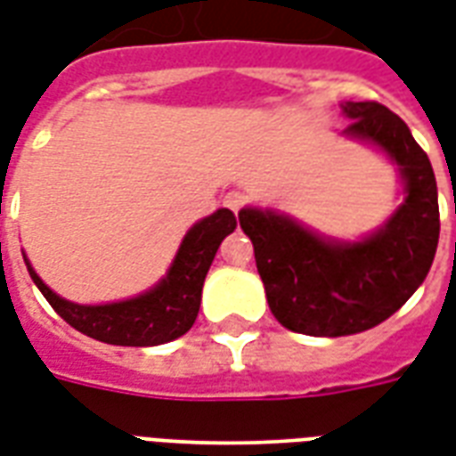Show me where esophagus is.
Returning <instances> with one entry per match:
<instances>
[{"instance_id":"34e87169","label":"esophagus","mask_w":456,"mask_h":456,"mask_svg":"<svg viewBox=\"0 0 456 456\" xmlns=\"http://www.w3.org/2000/svg\"><path fill=\"white\" fill-rule=\"evenodd\" d=\"M224 205H227L232 212H239V209L247 205V195H244L241 190H232V192L224 195Z\"/></svg>"}]
</instances>
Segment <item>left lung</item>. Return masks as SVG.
I'll return each mask as SVG.
<instances>
[{
    "label": "left lung",
    "instance_id": "obj_1",
    "mask_svg": "<svg viewBox=\"0 0 456 456\" xmlns=\"http://www.w3.org/2000/svg\"><path fill=\"white\" fill-rule=\"evenodd\" d=\"M352 139L398 163L405 202L362 241H335L273 209L244 208L239 224L254 244L258 276L278 322L313 337H344L381 325L418 290L440 239L437 183L408 124L379 102H346Z\"/></svg>",
    "mask_w": 456,
    "mask_h": 456
}]
</instances>
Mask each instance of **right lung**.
<instances>
[{
	"label": "right lung",
	"mask_w": 456,
	"mask_h": 456,
	"mask_svg": "<svg viewBox=\"0 0 456 456\" xmlns=\"http://www.w3.org/2000/svg\"><path fill=\"white\" fill-rule=\"evenodd\" d=\"M234 229H237V217L232 209L222 208L215 215L200 219L185 234L168 273L163 281H159V286L136 297L107 303V305H77L55 296L38 278L26 256L24 261L45 300L77 332L104 344L156 346L178 339L192 327L200 310L202 283L212 266V258L217 254L222 239Z\"/></svg>",
	"instance_id": "right-lung-1"
}]
</instances>
